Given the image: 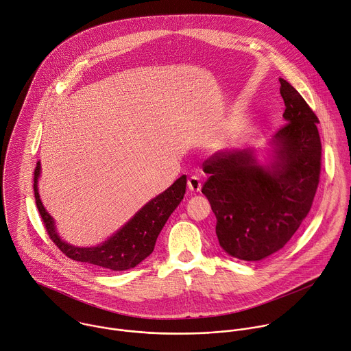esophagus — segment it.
Here are the masks:
<instances>
[{
	"instance_id": "obj_1",
	"label": "esophagus",
	"mask_w": 351,
	"mask_h": 351,
	"mask_svg": "<svg viewBox=\"0 0 351 351\" xmlns=\"http://www.w3.org/2000/svg\"><path fill=\"white\" fill-rule=\"evenodd\" d=\"M188 188L191 192H199L202 189V181L197 176H191L188 180Z\"/></svg>"
}]
</instances>
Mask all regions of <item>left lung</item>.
<instances>
[{"mask_svg": "<svg viewBox=\"0 0 351 351\" xmlns=\"http://www.w3.org/2000/svg\"><path fill=\"white\" fill-rule=\"evenodd\" d=\"M285 123L271 143L274 159L261 166L252 149L218 151L203 163L202 192L217 218L219 245L243 261H261L281 250L307 217L319 181L318 118L280 78Z\"/></svg>", "mask_w": 351, "mask_h": 351, "instance_id": "1", "label": "left lung"}]
</instances>
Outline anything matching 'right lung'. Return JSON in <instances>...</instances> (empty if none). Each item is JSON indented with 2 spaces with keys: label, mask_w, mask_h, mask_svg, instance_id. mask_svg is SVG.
<instances>
[{
  "label": "right lung",
  "mask_w": 351,
  "mask_h": 351,
  "mask_svg": "<svg viewBox=\"0 0 351 351\" xmlns=\"http://www.w3.org/2000/svg\"><path fill=\"white\" fill-rule=\"evenodd\" d=\"M40 173L41 166L38 162L34 171V196L38 211L52 241L63 254L74 261L86 262L114 271L128 270L137 266L154 251L162 228L184 199L186 188V177L182 176L170 188L149 200L107 241L96 247H75L60 239L55 229L53 218L48 214L41 203L37 186Z\"/></svg>",
  "instance_id": "right-lung-1"
}]
</instances>
